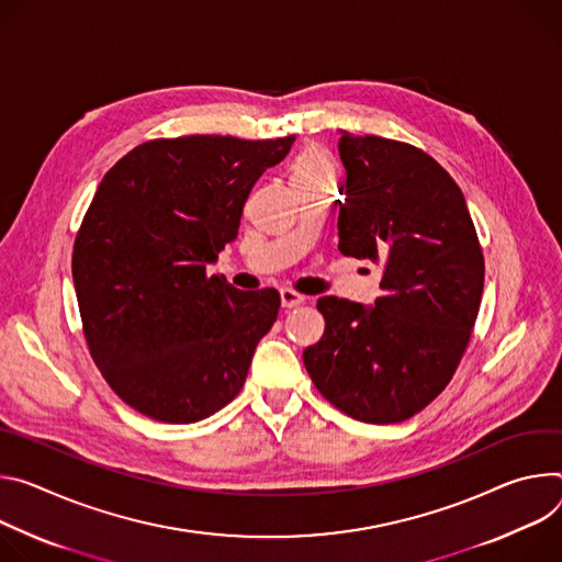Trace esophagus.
<instances>
[{
	"label": "esophagus",
	"instance_id": "34e87169",
	"mask_svg": "<svg viewBox=\"0 0 562 562\" xmlns=\"http://www.w3.org/2000/svg\"><path fill=\"white\" fill-rule=\"evenodd\" d=\"M279 294H281V305H283V307H294V305H299V303L305 301L303 294H299V292H294V290H288V288H283Z\"/></svg>",
	"mask_w": 562,
	"mask_h": 562
}]
</instances>
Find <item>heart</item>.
<instances>
[{"label": "heart", "instance_id": "b5f03b06", "mask_svg": "<svg viewBox=\"0 0 562 562\" xmlns=\"http://www.w3.org/2000/svg\"><path fill=\"white\" fill-rule=\"evenodd\" d=\"M292 184H335L337 171L330 156L322 149H305L296 156L290 169Z\"/></svg>", "mask_w": 562, "mask_h": 562}]
</instances>
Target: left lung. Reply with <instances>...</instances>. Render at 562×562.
<instances>
[{
    "label": "left lung",
    "mask_w": 562,
    "mask_h": 562,
    "mask_svg": "<svg viewBox=\"0 0 562 562\" xmlns=\"http://www.w3.org/2000/svg\"><path fill=\"white\" fill-rule=\"evenodd\" d=\"M339 134V252L382 268V296L372 305L322 296L326 330L303 363L346 415L395 424L453 378L480 310L484 259L460 187L428 154Z\"/></svg>",
    "instance_id": "1"
}]
</instances>
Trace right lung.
Listing matches in <instances>:
<instances>
[{"mask_svg": "<svg viewBox=\"0 0 562 562\" xmlns=\"http://www.w3.org/2000/svg\"><path fill=\"white\" fill-rule=\"evenodd\" d=\"M294 136L149 140L102 178L74 247L89 350L138 413L192 424L229 404L279 292H243L207 274L238 234L243 205Z\"/></svg>", "mask_w": 562, "mask_h": 562, "instance_id": "right-lung-1", "label": "right lung"}]
</instances>
